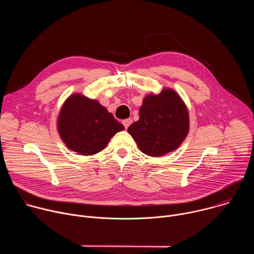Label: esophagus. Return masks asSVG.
Wrapping results in <instances>:
<instances>
[{
    "label": "esophagus",
    "instance_id": "34e87169",
    "mask_svg": "<svg viewBox=\"0 0 254 254\" xmlns=\"http://www.w3.org/2000/svg\"><path fill=\"white\" fill-rule=\"evenodd\" d=\"M132 123V121L130 120V119H127V120H125V121H123V125L125 126V127H126V129L130 126V124Z\"/></svg>",
    "mask_w": 254,
    "mask_h": 254
}]
</instances>
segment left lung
<instances>
[{
    "instance_id": "8db88e82",
    "label": "left lung",
    "mask_w": 254,
    "mask_h": 254,
    "mask_svg": "<svg viewBox=\"0 0 254 254\" xmlns=\"http://www.w3.org/2000/svg\"><path fill=\"white\" fill-rule=\"evenodd\" d=\"M190 127L188 108L172 88L159 94L150 93L139 107V119L127 131L138 149L148 156L161 157L177 150L184 141Z\"/></svg>"
}]
</instances>
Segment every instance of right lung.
I'll use <instances>...</instances> for the list:
<instances>
[{"instance_id":"1","label":"right lung","mask_w":254,"mask_h":254,"mask_svg":"<svg viewBox=\"0 0 254 254\" xmlns=\"http://www.w3.org/2000/svg\"><path fill=\"white\" fill-rule=\"evenodd\" d=\"M124 129L97 100L80 93L71 94L64 101L57 120V130L66 147L82 156L99 153Z\"/></svg>"}]
</instances>
